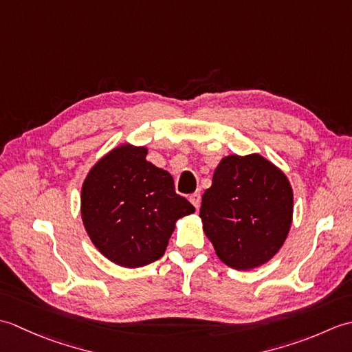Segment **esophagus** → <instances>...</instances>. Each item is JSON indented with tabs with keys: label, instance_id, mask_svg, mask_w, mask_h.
I'll list each match as a JSON object with an SVG mask.
<instances>
[{
	"label": "esophagus",
	"instance_id": "esophagus-1",
	"mask_svg": "<svg viewBox=\"0 0 352 352\" xmlns=\"http://www.w3.org/2000/svg\"><path fill=\"white\" fill-rule=\"evenodd\" d=\"M189 201H190V203L193 204V207H195L197 210H198V208H199V204H201V193H199V192L192 193V195L189 197Z\"/></svg>",
	"mask_w": 352,
	"mask_h": 352
}]
</instances>
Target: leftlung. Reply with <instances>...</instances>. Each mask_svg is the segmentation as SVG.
<instances>
[{"instance_id": "obj_1", "label": "left lung", "mask_w": 352, "mask_h": 352, "mask_svg": "<svg viewBox=\"0 0 352 352\" xmlns=\"http://www.w3.org/2000/svg\"><path fill=\"white\" fill-rule=\"evenodd\" d=\"M292 214L287 177L260 154L223 157L199 210L216 256L239 271L265 265L280 251Z\"/></svg>"}]
</instances>
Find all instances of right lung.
<instances>
[{
	"label": "right lung",
	"instance_id": "right-lung-1",
	"mask_svg": "<svg viewBox=\"0 0 352 352\" xmlns=\"http://www.w3.org/2000/svg\"><path fill=\"white\" fill-rule=\"evenodd\" d=\"M148 149L119 145L96 162L81 188V219L104 257L142 267L166 251L175 222L195 212L177 195L168 170L146 160Z\"/></svg>",
	"mask_w": 352,
	"mask_h": 352
}]
</instances>
